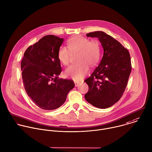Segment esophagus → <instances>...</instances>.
Segmentation results:
<instances>
[{
    "label": "esophagus",
    "instance_id": "esophagus-1",
    "mask_svg": "<svg viewBox=\"0 0 152 152\" xmlns=\"http://www.w3.org/2000/svg\"><path fill=\"white\" fill-rule=\"evenodd\" d=\"M80 82H77V81H75V86H78L79 85Z\"/></svg>",
    "mask_w": 152,
    "mask_h": 152
}]
</instances>
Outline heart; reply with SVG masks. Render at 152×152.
<instances>
[{"label":"heart","instance_id":"obj_1","mask_svg":"<svg viewBox=\"0 0 152 152\" xmlns=\"http://www.w3.org/2000/svg\"><path fill=\"white\" fill-rule=\"evenodd\" d=\"M67 48L61 46L58 50L59 61L64 66H68L70 53H77L76 61L77 63L70 66L65 72L66 75L74 80H80L88 72L89 67L96 66L101 57V45L98 40L90 41L89 39L75 36L67 42Z\"/></svg>","mask_w":152,"mask_h":152}]
</instances>
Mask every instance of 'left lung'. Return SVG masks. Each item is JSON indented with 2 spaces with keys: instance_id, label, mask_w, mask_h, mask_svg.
Masks as SVG:
<instances>
[{
  "instance_id": "obj_1",
  "label": "left lung",
  "mask_w": 152,
  "mask_h": 152,
  "mask_svg": "<svg viewBox=\"0 0 152 152\" xmlns=\"http://www.w3.org/2000/svg\"><path fill=\"white\" fill-rule=\"evenodd\" d=\"M86 36L98 38L104 54L98 66L84 81L89 86L85 98L94 107L106 109L117 103L125 90L132 69L130 54L119 42L103 31L91 32Z\"/></svg>"
}]
</instances>
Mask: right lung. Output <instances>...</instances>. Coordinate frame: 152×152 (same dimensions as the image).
<instances>
[{
  "label": "right lung",
  "mask_w": 152,
  "mask_h": 152,
  "mask_svg": "<svg viewBox=\"0 0 152 152\" xmlns=\"http://www.w3.org/2000/svg\"><path fill=\"white\" fill-rule=\"evenodd\" d=\"M64 39L46 35L30 46L21 63L24 89L39 108L51 110L61 106L75 87L71 79L58 77L62 71L57 54Z\"/></svg>",
  "instance_id": "add662e5"
}]
</instances>
